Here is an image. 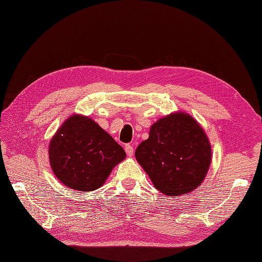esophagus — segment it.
Segmentation results:
<instances>
[{"mask_svg":"<svg viewBox=\"0 0 262 262\" xmlns=\"http://www.w3.org/2000/svg\"><path fill=\"white\" fill-rule=\"evenodd\" d=\"M125 151H126V154H127V156L132 157L133 154H134V147H133L132 145H126V146H125Z\"/></svg>","mask_w":262,"mask_h":262,"instance_id":"obj_1","label":"esophagus"}]
</instances>
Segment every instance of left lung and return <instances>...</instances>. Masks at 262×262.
<instances>
[{
  "mask_svg": "<svg viewBox=\"0 0 262 262\" xmlns=\"http://www.w3.org/2000/svg\"><path fill=\"white\" fill-rule=\"evenodd\" d=\"M135 157L155 188L182 196L201 185L211 164V145L203 127L185 112L171 113L150 126Z\"/></svg>",
  "mask_w": 262,
  "mask_h": 262,
  "instance_id": "8db88e82",
  "label": "left lung"
}]
</instances>
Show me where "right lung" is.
Instances as JSON below:
<instances>
[{"instance_id":"1","label":"right lung","mask_w":262,"mask_h":262,"mask_svg":"<svg viewBox=\"0 0 262 262\" xmlns=\"http://www.w3.org/2000/svg\"><path fill=\"white\" fill-rule=\"evenodd\" d=\"M126 158L123 147L85 115L70 116L52 137L51 168L66 187L92 191L102 187L114 167Z\"/></svg>"}]
</instances>
